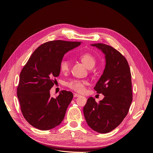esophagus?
<instances>
[{
  "instance_id": "obj_1",
  "label": "esophagus",
  "mask_w": 153,
  "mask_h": 153,
  "mask_svg": "<svg viewBox=\"0 0 153 153\" xmlns=\"http://www.w3.org/2000/svg\"><path fill=\"white\" fill-rule=\"evenodd\" d=\"M73 95H74V97H79V96H80L79 94H76V93H74Z\"/></svg>"
}]
</instances>
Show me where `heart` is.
<instances>
[{
  "label": "heart",
  "instance_id": "obj_1",
  "mask_svg": "<svg viewBox=\"0 0 153 153\" xmlns=\"http://www.w3.org/2000/svg\"><path fill=\"white\" fill-rule=\"evenodd\" d=\"M79 59L84 64V65L89 69H92L95 64L96 60L94 56L89 53H84L79 56ZM60 70L63 73L68 72L69 70L70 63L66 59H63L59 65ZM87 82L84 80L72 79L66 82L67 87L77 92H83L85 91V85H87Z\"/></svg>",
  "mask_w": 153,
  "mask_h": 153
}]
</instances>
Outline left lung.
<instances>
[{"instance_id":"obj_1","label":"left lung","mask_w":153,"mask_h":153,"mask_svg":"<svg viewBox=\"0 0 153 153\" xmlns=\"http://www.w3.org/2000/svg\"><path fill=\"white\" fill-rule=\"evenodd\" d=\"M105 54V68L94 87L105 97L97 103L87 99L83 111L87 125L99 133H108L125 118L133 100L131 76L128 61L113 47L103 43L92 44Z\"/></svg>"}]
</instances>
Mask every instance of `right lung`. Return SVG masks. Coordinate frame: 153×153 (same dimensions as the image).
<instances>
[{
	"mask_svg": "<svg viewBox=\"0 0 153 153\" xmlns=\"http://www.w3.org/2000/svg\"><path fill=\"white\" fill-rule=\"evenodd\" d=\"M81 42L55 40L39 46L23 68L17 87V97L22 114L27 121L40 130L58 126L63 120L73 94L61 91L56 98L50 91L54 78L60 73V62L64 54Z\"/></svg>",
	"mask_w": 153,
	"mask_h": 153,
	"instance_id": "add662e5",
	"label": "right lung"
}]
</instances>
